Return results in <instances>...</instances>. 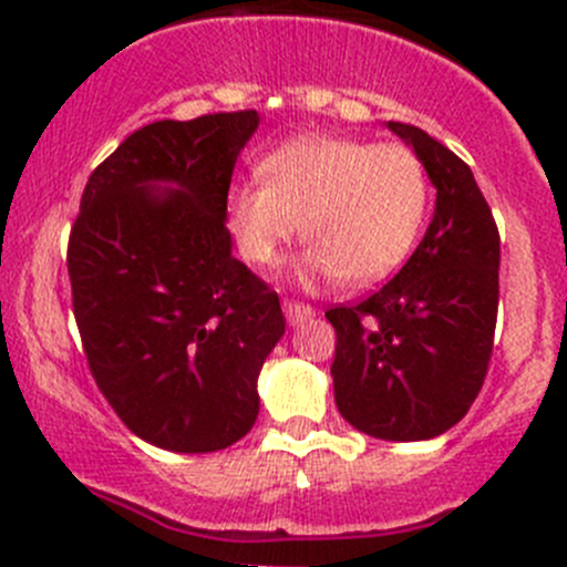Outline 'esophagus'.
I'll return each instance as SVG.
<instances>
[{"label": "esophagus", "instance_id": "esophagus-1", "mask_svg": "<svg viewBox=\"0 0 567 567\" xmlns=\"http://www.w3.org/2000/svg\"><path fill=\"white\" fill-rule=\"evenodd\" d=\"M282 307H285V318H288L290 326H299L301 320H307V318L316 316V310H312L310 305H305V301L288 299Z\"/></svg>", "mask_w": 567, "mask_h": 567}]
</instances>
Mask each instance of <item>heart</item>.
Returning <instances> with one entry per match:
<instances>
[{
    "mask_svg": "<svg viewBox=\"0 0 567 567\" xmlns=\"http://www.w3.org/2000/svg\"><path fill=\"white\" fill-rule=\"evenodd\" d=\"M257 175L236 183L225 205L251 266H274L301 221L307 277L379 282L409 257L425 221V167L398 142L299 136L268 153Z\"/></svg>",
    "mask_w": 567,
    "mask_h": 567,
    "instance_id": "heart-1",
    "label": "heart"
}]
</instances>
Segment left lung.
I'll list each match as a JSON object with an SVG mask.
<instances>
[{"label":"left lung","mask_w":567,"mask_h":567,"mask_svg":"<svg viewBox=\"0 0 567 567\" xmlns=\"http://www.w3.org/2000/svg\"><path fill=\"white\" fill-rule=\"evenodd\" d=\"M436 186V214L403 268L337 331L334 400L357 431L422 442L466 416L488 373L499 307V230L468 164L416 125L390 123Z\"/></svg>","instance_id":"left-lung-1"}]
</instances>
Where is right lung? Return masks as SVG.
Masks as SVG:
<instances>
[{"label": "right lung", "instance_id": "obj_1", "mask_svg": "<svg viewBox=\"0 0 567 567\" xmlns=\"http://www.w3.org/2000/svg\"><path fill=\"white\" fill-rule=\"evenodd\" d=\"M255 109L158 120L95 167L68 241L73 316L120 420L173 453L251 431L279 296L233 257L225 205Z\"/></svg>", "mask_w": 567, "mask_h": 567}]
</instances>
